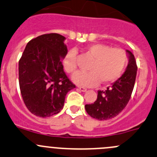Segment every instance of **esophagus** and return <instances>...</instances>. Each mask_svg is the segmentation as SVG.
I'll return each mask as SVG.
<instances>
[{
    "mask_svg": "<svg viewBox=\"0 0 157 157\" xmlns=\"http://www.w3.org/2000/svg\"><path fill=\"white\" fill-rule=\"evenodd\" d=\"M78 90H80L81 91V92H86V88H85V87H82V86H78Z\"/></svg>",
    "mask_w": 157,
    "mask_h": 157,
    "instance_id": "34e87169",
    "label": "esophagus"
}]
</instances>
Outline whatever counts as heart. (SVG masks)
<instances>
[{
    "mask_svg": "<svg viewBox=\"0 0 157 157\" xmlns=\"http://www.w3.org/2000/svg\"><path fill=\"white\" fill-rule=\"evenodd\" d=\"M86 54L93 58L87 72H77L72 80L82 86H95L99 83H109L119 78L127 64L125 51L121 48H110L103 44H93L86 48ZM63 67L68 74L77 70V51L71 49L63 58Z\"/></svg>",
    "mask_w": 157,
    "mask_h": 157,
    "instance_id": "heart-1",
    "label": "heart"
}]
</instances>
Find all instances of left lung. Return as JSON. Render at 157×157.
Segmentation results:
<instances>
[{
	"instance_id": "obj_1",
	"label": "left lung",
	"mask_w": 157,
	"mask_h": 157,
	"mask_svg": "<svg viewBox=\"0 0 157 157\" xmlns=\"http://www.w3.org/2000/svg\"><path fill=\"white\" fill-rule=\"evenodd\" d=\"M126 52L129 60L122 76L106 90H98L94 103L85 105L86 113L93 118L99 121L113 118L128 103L134 87L137 67L134 55L128 50Z\"/></svg>"
}]
</instances>
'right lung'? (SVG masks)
I'll return each mask as SVG.
<instances>
[{
	"instance_id": "obj_1",
	"label": "right lung",
	"mask_w": 157,
	"mask_h": 157,
	"mask_svg": "<svg viewBox=\"0 0 157 157\" xmlns=\"http://www.w3.org/2000/svg\"><path fill=\"white\" fill-rule=\"evenodd\" d=\"M66 37L43 34L28 42L19 61V85L27 109L40 117L60 112L65 97L75 88L63 71Z\"/></svg>"
}]
</instances>
